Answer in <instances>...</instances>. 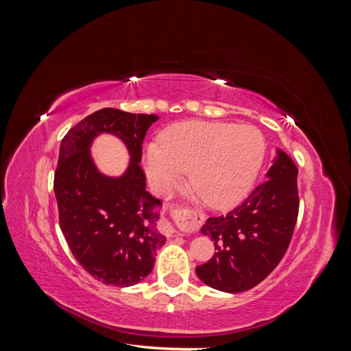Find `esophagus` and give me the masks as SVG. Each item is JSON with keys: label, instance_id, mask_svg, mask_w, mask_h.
<instances>
[{"label": "esophagus", "instance_id": "1", "mask_svg": "<svg viewBox=\"0 0 351 351\" xmlns=\"http://www.w3.org/2000/svg\"><path fill=\"white\" fill-rule=\"evenodd\" d=\"M173 215L182 218L186 222H195V219H196L195 212L187 209L186 206H177V208H174ZM159 228H161V231L164 232L165 236H171V234H174V232H177L174 226H173V222L169 221V219H167V218L161 219V224H159Z\"/></svg>", "mask_w": 351, "mask_h": 351}]
</instances>
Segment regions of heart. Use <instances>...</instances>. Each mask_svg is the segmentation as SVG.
Returning a JSON list of instances; mask_svg holds the SVG:
<instances>
[{"label": "heart", "mask_w": 351, "mask_h": 351, "mask_svg": "<svg viewBox=\"0 0 351 351\" xmlns=\"http://www.w3.org/2000/svg\"><path fill=\"white\" fill-rule=\"evenodd\" d=\"M265 156V139L253 125L184 121L169 125L161 146H149L146 173L168 195L189 171L190 184L206 205L227 208L246 195Z\"/></svg>", "instance_id": "obj_1"}]
</instances>
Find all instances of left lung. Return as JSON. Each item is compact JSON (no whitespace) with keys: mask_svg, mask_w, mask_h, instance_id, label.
<instances>
[{"mask_svg":"<svg viewBox=\"0 0 351 351\" xmlns=\"http://www.w3.org/2000/svg\"><path fill=\"white\" fill-rule=\"evenodd\" d=\"M297 167L278 151L267 180L228 214L210 217L202 232L217 253L196 267L206 285L226 293L253 289L277 268L293 237L299 215Z\"/></svg>","mask_w":351,"mask_h":351,"instance_id":"left-lung-1","label":"left lung"}]
</instances>
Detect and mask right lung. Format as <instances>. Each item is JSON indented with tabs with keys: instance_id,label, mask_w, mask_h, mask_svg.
<instances>
[{
	"instance_id": "add662e5",
	"label": "right lung",
	"mask_w": 351,
	"mask_h": 351,
	"mask_svg": "<svg viewBox=\"0 0 351 351\" xmlns=\"http://www.w3.org/2000/svg\"><path fill=\"white\" fill-rule=\"evenodd\" d=\"M154 114L104 108L84 117L61 141L54 174L58 219L73 256L95 280L129 287L151 274L165 236L156 230L162 202L146 192L142 143ZM107 131L128 145L132 159L123 178L97 173L88 146Z\"/></svg>"
}]
</instances>
